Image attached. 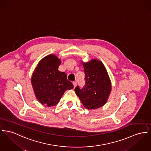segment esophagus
<instances>
[{
	"mask_svg": "<svg viewBox=\"0 0 151 151\" xmlns=\"http://www.w3.org/2000/svg\"><path fill=\"white\" fill-rule=\"evenodd\" d=\"M73 86H74V88H76V86L77 85V82L76 81H74L73 82Z\"/></svg>",
	"mask_w": 151,
	"mask_h": 151,
	"instance_id": "obj_1",
	"label": "esophagus"
}]
</instances>
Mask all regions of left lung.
I'll use <instances>...</instances> for the list:
<instances>
[{"instance_id": "8db88e82", "label": "left lung", "mask_w": 151, "mask_h": 151, "mask_svg": "<svg viewBox=\"0 0 151 151\" xmlns=\"http://www.w3.org/2000/svg\"><path fill=\"white\" fill-rule=\"evenodd\" d=\"M85 84L82 88L77 86L74 91L83 105L95 109L106 102L111 91V82L106 70L100 60H93L83 63Z\"/></svg>"}]
</instances>
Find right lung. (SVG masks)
I'll return each instance as SVG.
<instances>
[{"label": "right lung", "instance_id": "right-lung-1", "mask_svg": "<svg viewBox=\"0 0 151 151\" xmlns=\"http://www.w3.org/2000/svg\"><path fill=\"white\" fill-rule=\"evenodd\" d=\"M60 60L50 54L40 60L34 71L31 83L35 96L42 105H57L65 91L73 89L65 72L58 70Z\"/></svg>", "mask_w": 151, "mask_h": 151}]
</instances>
